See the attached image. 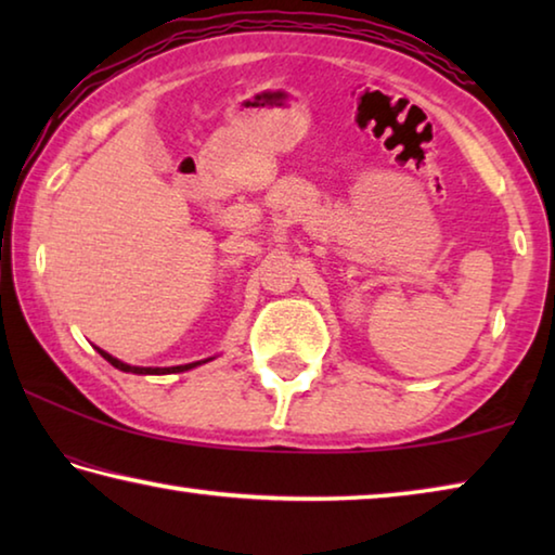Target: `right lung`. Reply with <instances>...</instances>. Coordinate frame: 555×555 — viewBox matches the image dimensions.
<instances>
[{
    "label": "right lung",
    "mask_w": 555,
    "mask_h": 555,
    "mask_svg": "<svg viewBox=\"0 0 555 555\" xmlns=\"http://www.w3.org/2000/svg\"><path fill=\"white\" fill-rule=\"evenodd\" d=\"M98 352L105 357V360L112 364V367H117V370H121V372H131V374H171V372H185V370H193V367H198V364H203V362H208V360H203V362H191V364H178V367H131V364H127V362H119L117 357H112V354H107L105 350H100L98 347Z\"/></svg>",
    "instance_id": "right-lung-1"
}]
</instances>
